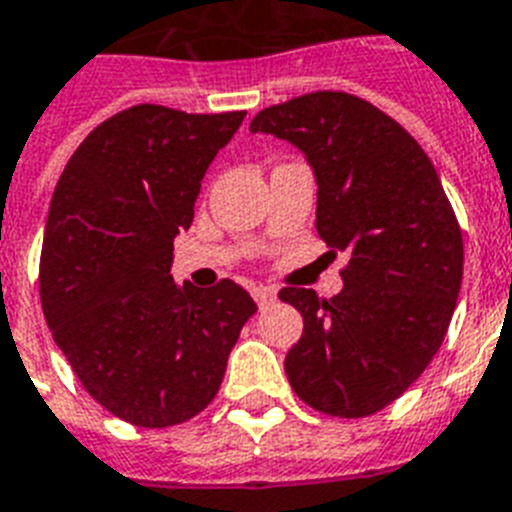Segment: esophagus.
I'll use <instances>...</instances> for the list:
<instances>
[{
  "label": "esophagus",
  "instance_id": "1",
  "mask_svg": "<svg viewBox=\"0 0 512 512\" xmlns=\"http://www.w3.org/2000/svg\"><path fill=\"white\" fill-rule=\"evenodd\" d=\"M252 297H255V302L260 307H268L276 302V289H273V286H255V289H252Z\"/></svg>",
  "mask_w": 512,
  "mask_h": 512
}]
</instances>
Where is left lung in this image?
<instances>
[{
	"mask_svg": "<svg viewBox=\"0 0 512 512\" xmlns=\"http://www.w3.org/2000/svg\"><path fill=\"white\" fill-rule=\"evenodd\" d=\"M249 131L305 155L318 236L350 257L331 299L313 289L278 294L305 321L286 352L289 384L326 415L376 413L426 371L455 313L463 234L442 181L397 120L344 91L260 110Z\"/></svg>",
	"mask_w": 512,
	"mask_h": 512,
	"instance_id": "obj_1",
	"label": "left lung"
}]
</instances>
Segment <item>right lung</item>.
<instances>
[{
	"label": "right lung",
	"mask_w": 512,
	"mask_h": 512,
	"mask_svg": "<svg viewBox=\"0 0 512 512\" xmlns=\"http://www.w3.org/2000/svg\"><path fill=\"white\" fill-rule=\"evenodd\" d=\"M244 112L136 105L97 126L62 170L41 249V307L86 392L144 429L176 426L218 394L257 305L223 278L170 276L210 162Z\"/></svg>",
	"instance_id": "add662e5"
}]
</instances>
